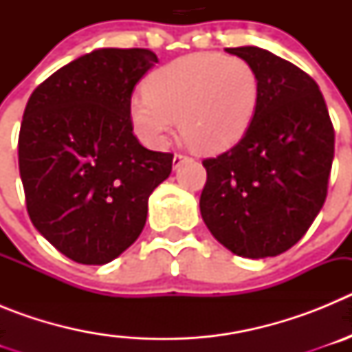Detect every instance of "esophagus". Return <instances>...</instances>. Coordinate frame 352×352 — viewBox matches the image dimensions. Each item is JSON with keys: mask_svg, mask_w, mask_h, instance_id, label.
<instances>
[{"mask_svg": "<svg viewBox=\"0 0 352 352\" xmlns=\"http://www.w3.org/2000/svg\"><path fill=\"white\" fill-rule=\"evenodd\" d=\"M186 160V157L185 155H179V153H176L174 155V158H173V169H178L179 166H182L183 162Z\"/></svg>", "mask_w": 352, "mask_h": 352, "instance_id": "1", "label": "esophagus"}]
</instances>
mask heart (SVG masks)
Masks as SVG:
<instances>
[{
  "instance_id": "b5f03b06",
  "label": "heart",
  "mask_w": 352,
  "mask_h": 352,
  "mask_svg": "<svg viewBox=\"0 0 352 352\" xmlns=\"http://www.w3.org/2000/svg\"><path fill=\"white\" fill-rule=\"evenodd\" d=\"M144 93L130 102V121L141 141L160 148L178 120L186 144L211 155L245 135L259 102V79L241 58L197 52L155 70Z\"/></svg>"
}]
</instances>
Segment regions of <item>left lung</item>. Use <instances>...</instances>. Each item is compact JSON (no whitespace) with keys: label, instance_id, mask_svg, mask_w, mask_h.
I'll list each match as a JSON object with an SVG mask.
<instances>
[{"label":"left lung","instance_id":"1","mask_svg":"<svg viewBox=\"0 0 352 352\" xmlns=\"http://www.w3.org/2000/svg\"><path fill=\"white\" fill-rule=\"evenodd\" d=\"M252 65L259 102L241 141L203 162L201 214L239 257H275L298 243L326 201L335 132L316 80L266 49H226Z\"/></svg>","mask_w":352,"mask_h":352}]
</instances>
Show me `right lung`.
I'll return each instance as SVG.
<instances>
[{
	"instance_id": "obj_1",
	"label": "right lung",
	"mask_w": 352,
	"mask_h": 352,
	"mask_svg": "<svg viewBox=\"0 0 352 352\" xmlns=\"http://www.w3.org/2000/svg\"><path fill=\"white\" fill-rule=\"evenodd\" d=\"M155 63L148 49H95L43 80L24 109L19 173L28 213L76 263L121 256L173 170V155L146 149L130 121L133 88Z\"/></svg>"
}]
</instances>
